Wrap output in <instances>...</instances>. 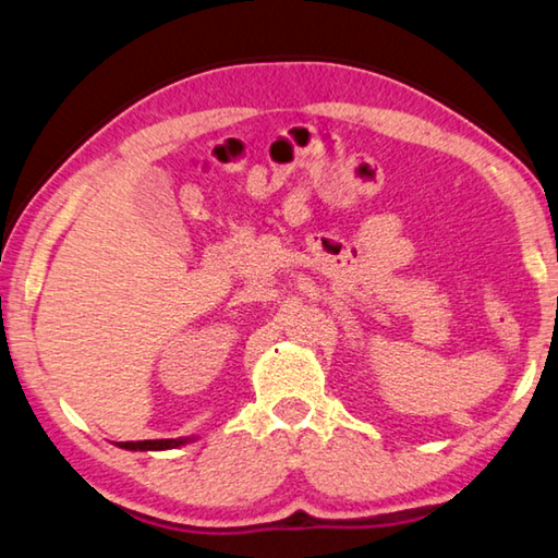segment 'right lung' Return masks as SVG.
Wrapping results in <instances>:
<instances>
[{
    "label": "right lung",
    "instance_id": "right-lung-1",
    "mask_svg": "<svg viewBox=\"0 0 558 558\" xmlns=\"http://www.w3.org/2000/svg\"><path fill=\"white\" fill-rule=\"evenodd\" d=\"M189 440L194 438H167V440H135V442H120V448L125 450H169V448H179L186 446Z\"/></svg>",
    "mask_w": 558,
    "mask_h": 558
}]
</instances>
